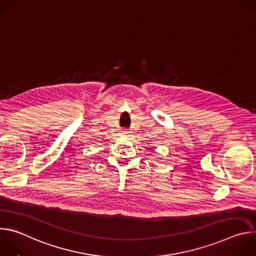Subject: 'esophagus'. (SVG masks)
Here are the masks:
<instances>
[{
	"instance_id": "1",
	"label": "esophagus",
	"mask_w": 256,
	"mask_h": 256,
	"mask_svg": "<svg viewBox=\"0 0 256 256\" xmlns=\"http://www.w3.org/2000/svg\"><path fill=\"white\" fill-rule=\"evenodd\" d=\"M124 134H128V132H124Z\"/></svg>"
}]
</instances>
